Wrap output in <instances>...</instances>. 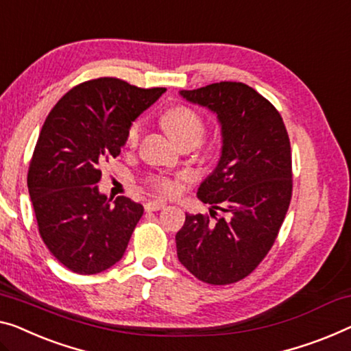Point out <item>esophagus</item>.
<instances>
[{
  "label": "esophagus",
  "mask_w": 351,
  "mask_h": 351,
  "mask_svg": "<svg viewBox=\"0 0 351 351\" xmlns=\"http://www.w3.org/2000/svg\"><path fill=\"white\" fill-rule=\"evenodd\" d=\"M165 206V203L164 202H159V200H156V202H148L145 205V209L148 213H151V211H159V209H162Z\"/></svg>",
  "instance_id": "esophagus-1"
}]
</instances>
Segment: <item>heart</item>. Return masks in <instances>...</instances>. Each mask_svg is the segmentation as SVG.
<instances>
[{
  "label": "heart",
  "instance_id": "1",
  "mask_svg": "<svg viewBox=\"0 0 351 351\" xmlns=\"http://www.w3.org/2000/svg\"><path fill=\"white\" fill-rule=\"evenodd\" d=\"M160 123L175 142L181 146H197L206 134V123L203 117L195 110L186 106H176L167 110L162 114ZM142 137V123L134 121L129 125L125 134V145L129 148H135ZM184 175L176 178L153 175L148 178V186L159 195H173L180 189V182L184 180Z\"/></svg>",
  "mask_w": 351,
  "mask_h": 351
}]
</instances>
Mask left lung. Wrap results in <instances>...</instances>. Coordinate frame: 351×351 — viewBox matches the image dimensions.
Here are the masks:
<instances>
[{
  "label": "left lung",
  "mask_w": 351,
  "mask_h": 351,
  "mask_svg": "<svg viewBox=\"0 0 351 351\" xmlns=\"http://www.w3.org/2000/svg\"><path fill=\"white\" fill-rule=\"evenodd\" d=\"M180 94L217 114L222 154L198 187L209 216L186 214L176 233L181 265L198 280L227 285L261 263L279 233L291 200L290 140L268 99L239 82H221ZM226 214L217 217L215 209Z\"/></svg>",
  "instance_id": "obj_1"
}]
</instances>
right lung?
I'll return each instance as SVG.
<instances>
[{
	"instance_id": "add662e5",
	"label": "right lung",
	"mask_w": 351,
	"mask_h": 351,
	"mask_svg": "<svg viewBox=\"0 0 351 351\" xmlns=\"http://www.w3.org/2000/svg\"><path fill=\"white\" fill-rule=\"evenodd\" d=\"M165 88H138L113 77L83 82L47 117L28 170L42 241L77 274L118 263L143 214L128 197L99 192L102 167L121 153L125 134Z\"/></svg>"
}]
</instances>
